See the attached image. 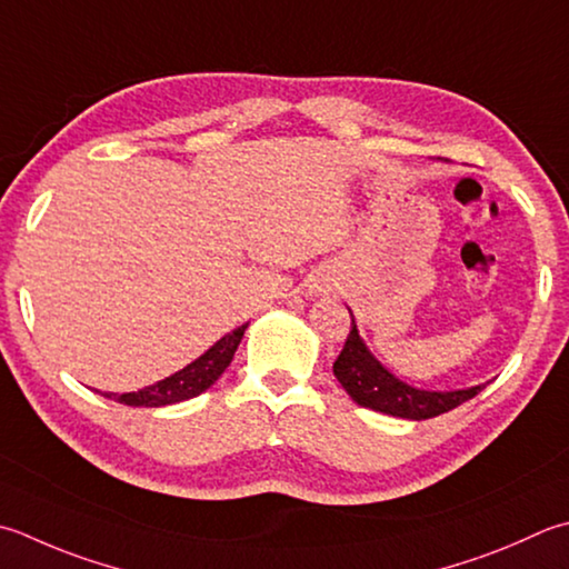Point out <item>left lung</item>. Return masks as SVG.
Instances as JSON below:
<instances>
[{"instance_id": "obj_1", "label": "left lung", "mask_w": 569, "mask_h": 569, "mask_svg": "<svg viewBox=\"0 0 569 569\" xmlns=\"http://www.w3.org/2000/svg\"><path fill=\"white\" fill-rule=\"evenodd\" d=\"M332 372H336L345 392L360 407L415 421L451 411L459 405L469 402V399H473L486 387L476 385L469 389H456V392H427V389L409 387L372 358L370 350L360 340L355 320L338 360L332 362Z\"/></svg>"}]
</instances>
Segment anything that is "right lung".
<instances>
[{
  "instance_id": "right-lung-1",
  "label": "right lung",
  "mask_w": 569,
  "mask_h": 569,
  "mask_svg": "<svg viewBox=\"0 0 569 569\" xmlns=\"http://www.w3.org/2000/svg\"><path fill=\"white\" fill-rule=\"evenodd\" d=\"M243 330H247V326L227 332V336L217 345H211L202 358H197L192 365H187L184 370L164 377V380H160L158 385H150L128 395L106 392V397L128 407H164V405H177V402H184V399L202 395L204 389L214 385L221 377V372L229 367L233 352H237L239 342L243 338Z\"/></svg>"
}]
</instances>
